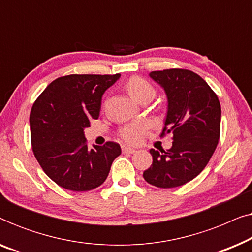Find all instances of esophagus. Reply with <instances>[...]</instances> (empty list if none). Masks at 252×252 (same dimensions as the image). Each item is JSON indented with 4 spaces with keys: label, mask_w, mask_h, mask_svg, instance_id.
Instances as JSON below:
<instances>
[{
    "label": "esophagus",
    "mask_w": 252,
    "mask_h": 252,
    "mask_svg": "<svg viewBox=\"0 0 252 252\" xmlns=\"http://www.w3.org/2000/svg\"><path fill=\"white\" fill-rule=\"evenodd\" d=\"M122 150H123L124 154H134V153H135V149H133V148H129V147H126V146H123Z\"/></svg>",
    "instance_id": "obj_1"
}]
</instances>
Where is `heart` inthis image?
Segmentation results:
<instances>
[{"instance_id": "b5f03b06", "label": "heart", "mask_w": 252, "mask_h": 252, "mask_svg": "<svg viewBox=\"0 0 252 252\" xmlns=\"http://www.w3.org/2000/svg\"><path fill=\"white\" fill-rule=\"evenodd\" d=\"M126 89L134 99L143 102L144 99H153L156 92L146 79L141 77H132L126 82ZM148 129V124L144 122H134L124 125L119 129V135L125 142L129 144H139L142 141Z\"/></svg>"}]
</instances>
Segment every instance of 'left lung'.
<instances>
[{
  "mask_svg": "<svg viewBox=\"0 0 252 252\" xmlns=\"http://www.w3.org/2000/svg\"><path fill=\"white\" fill-rule=\"evenodd\" d=\"M167 96V115L160 136L173 134L170 149H151L153 164L143 172L148 184L174 188L197 177L208 165L220 136L218 96L195 72L168 68L150 72Z\"/></svg>",
  "mask_w": 252,
  "mask_h": 252,
  "instance_id": "left-lung-1",
  "label": "left lung"
}]
</instances>
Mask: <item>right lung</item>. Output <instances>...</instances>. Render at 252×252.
<instances>
[{
  "label": "right lung",
  "mask_w": 252,
  "mask_h": 252,
  "mask_svg": "<svg viewBox=\"0 0 252 252\" xmlns=\"http://www.w3.org/2000/svg\"><path fill=\"white\" fill-rule=\"evenodd\" d=\"M117 74H70L57 78L34 102L30 115L31 142L48 177L72 191L101 186L112 161L122 154L118 143L87 147L84 129L97 119L104 92Z\"/></svg>",
  "instance_id": "add662e5"
}]
</instances>
